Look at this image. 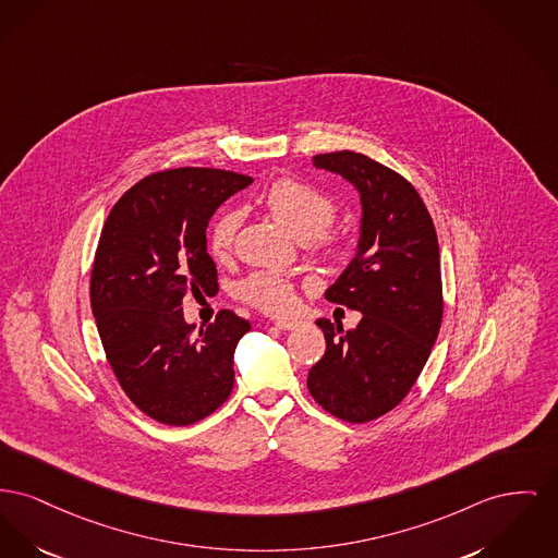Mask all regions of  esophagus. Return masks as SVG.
<instances>
[{
    "label": "esophagus",
    "mask_w": 558,
    "mask_h": 558,
    "mask_svg": "<svg viewBox=\"0 0 558 558\" xmlns=\"http://www.w3.org/2000/svg\"><path fill=\"white\" fill-rule=\"evenodd\" d=\"M276 327L280 328V330H293V328L299 327V323L296 320H278Z\"/></svg>",
    "instance_id": "obj_1"
}]
</instances>
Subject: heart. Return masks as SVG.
Returning <instances> with one entry per match:
<instances>
[{
    "label": "heart",
    "instance_id": "heart-1",
    "mask_svg": "<svg viewBox=\"0 0 558 558\" xmlns=\"http://www.w3.org/2000/svg\"><path fill=\"white\" fill-rule=\"evenodd\" d=\"M267 213L296 238L310 242V246L323 257H341L350 248V235L345 231L330 230L337 204L316 185L299 179H280L263 196ZM240 228V213L228 208L210 223L208 251L215 259H228L235 231ZM233 295L240 301L262 310L271 316H287L295 310V284L269 269H259L242 278Z\"/></svg>",
    "mask_w": 558,
    "mask_h": 558
}]
</instances>
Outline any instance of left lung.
I'll list each match as a JSON object with an SVG mask.
<instances>
[{
  "label": "left lung",
  "instance_id": "8db88e82",
  "mask_svg": "<svg viewBox=\"0 0 558 558\" xmlns=\"http://www.w3.org/2000/svg\"><path fill=\"white\" fill-rule=\"evenodd\" d=\"M361 194L356 257L325 296L361 312L359 327L316 320L327 352L310 368L307 390L330 415L373 422L411 392L442 323L438 238L417 190L392 168L356 151L312 158Z\"/></svg>",
  "mask_w": 558,
  "mask_h": 558
}]
</instances>
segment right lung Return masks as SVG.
Listing matches in <instances>:
<instances>
[{
	"label": "right lung",
	"mask_w": 558,
	"mask_h": 558,
	"mask_svg": "<svg viewBox=\"0 0 558 558\" xmlns=\"http://www.w3.org/2000/svg\"><path fill=\"white\" fill-rule=\"evenodd\" d=\"M251 183L219 168L154 172L116 202L100 231L90 303L105 356L132 402L166 426L208 417L233 388V350L251 323L221 310L196 332L181 305L187 293L219 291L206 228Z\"/></svg>",
	"instance_id": "obj_1"
}]
</instances>
